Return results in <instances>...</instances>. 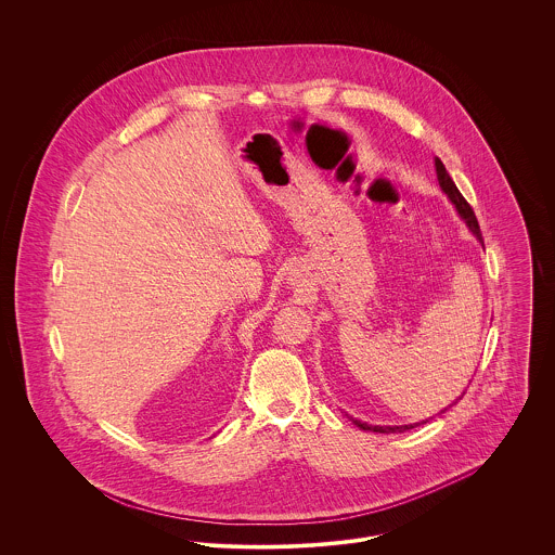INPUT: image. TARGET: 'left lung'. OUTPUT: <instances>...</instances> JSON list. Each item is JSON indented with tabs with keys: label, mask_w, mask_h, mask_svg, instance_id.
Wrapping results in <instances>:
<instances>
[{
	"label": "left lung",
	"mask_w": 555,
	"mask_h": 555,
	"mask_svg": "<svg viewBox=\"0 0 555 555\" xmlns=\"http://www.w3.org/2000/svg\"><path fill=\"white\" fill-rule=\"evenodd\" d=\"M435 166H437V179H439V185L441 189L448 193L449 199L453 202V206H455V210L460 211V216L466 220V224H468V229L475 233L478 241L482 243V235H480V227H478V220H476L475 210L470 208V204L464 199V195L457 191V186L455 183L451 181V177H449L448 170H446V166H443V162L437 158L435 159ZM353 423L358 424L362 430H372V433H405V430H410V428H414V426H418V424H405V426H370L366 423H360V421H353Z\"/></svg>",
	"instance_id": "8db88e82"
}]
</instances>
